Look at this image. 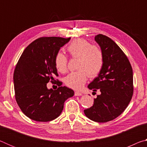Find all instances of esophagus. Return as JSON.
Listing matches in <instances>:
<instances>
[{
	"mask_svg": "<svg viewBox=\"0 0 147 147\" xmlns=\"http://www.w3.org/2000/svg\"><path fill=\"white\" fill-rule=\"evenodd\" d=\"M74 95H75V96H82V93H80V92L75 91V92H74Z\"/></svg>",
	"mask_w": 147,
	"mask_h": 147,
	"instance_id": "esophagus-1",
	"label": "esophagus"
}]
</instances>
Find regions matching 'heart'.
Listing matches in <instances>:
<instances>
[{"mask_svg":"<svg viewBox=\"0 0 147 147\" xmlns=\"http://www.w3.org/2000/svg\"><path fill=\"white\" fill-rule=\"evenodd\" d=\"M71 58H78L77 71L69 74L65 83L69 88L80 90L86 83L88 75L95 78L100 73L104 65V54L98 46L91 45L84 39H76L67 47ZM54 63L57 70L61 73L67 71L68 58L61 53L55 56Z\"/></svg>","mask_w":147,"mask_h":147,"instance_id":"obj_1","label":"heart"}]
</instances>
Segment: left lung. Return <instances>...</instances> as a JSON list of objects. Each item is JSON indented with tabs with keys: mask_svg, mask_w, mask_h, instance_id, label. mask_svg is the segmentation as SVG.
<instances>
[{
	"mask_svg": "<svg viewBox=\"0 0 147 147\" xmlns=\"http://www.w3.org/2000/svg\"><path fill=\"white\" fill-rule=\"evenodd\" d=\"M95 41L103 53L104 65L88 88L100 94L84 113L92 121L106 123L120 115L130 103L134 93L133 71L127 56L112 39L98 34Z\"/></svg>",
	"mask_w": 147,
	"mask_h": 147,
	"instance_id": "1",
	"label": "left lung"
}]
</instances>
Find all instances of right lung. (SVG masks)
I'll return each instance as SVG.
<instances>
[{
	"label": "right lung",
	"mask_w": 147,
	"mask_h": 147,
	"mask_svg": "<svg viewBox=\"0 0 147 147\" xmlns=\"http://www.w3.org/2000/svg\"><path fill=\"white\" fill-rule=\"evenodd\" d=\"M71 38L41 37L24 49L13 73L15 97L23 113L39 122L53 121L60 115L67 99L74 91L62 87L54 63L55 56L61 47ZM56 81V90H48L46 84Z\"/></svg>",
	"instance_id": "add662e5"
}]
</instances>
